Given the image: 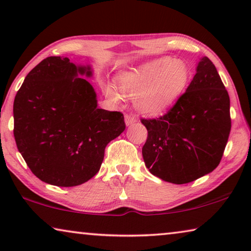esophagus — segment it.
<instances>
[{"mask_svg": "<svg viewBox=\"0 0 251 251\" xmlns=\"http://www.w3.org/2000/svg\"><path fill=\"white\" fill-rule=\"evenodd\" d=\"M125 120H126V126H131V125H133V123L137 122V118L134 117L133 114H126Z\"/></svg>", "mask_w": 251, "mask_h": 251, "instance_id": "esophagus-1", "label": "esophagus"}]
</instances>
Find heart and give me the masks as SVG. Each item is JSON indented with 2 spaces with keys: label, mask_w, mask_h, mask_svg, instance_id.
<instances>
[{
  "label": "heart",
  "mask_w": 251,
  "mask_h": 251,
  "mask_svg": "<svg viewBox=\"0 0 251 251\" xmlns=\"http://www.w3.org/2000/svg\"><path fill=\"white\" fill-rule=\"evenodd\" d=\"M190 82V71L183 61L160 58L119 76L120 87L126 95H136L137 109L142 113H164L177 102ZM106 95L121 101L123 94L112 84L104 86Z\"/></svg>",
  "instance_id": "1"
}]
</instances>
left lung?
<instances>
[{
	"label": "left lung",
	"mask_w": 251,
	"mask_h": 251,
	"mask_svg": "<svg viewBox=\"0 0 251 251\" xmlns=\"http://www.w3.org/2000/svg\"><path fill=\"white\" fill-rule=\"evenodd\" d=\"M148 130L142 147L152 175L186 184L218 167L231 130L230 98L214 64L203 57L183 95L156 119H141Z\"/></svg>",
	"instance_id": "obj_1"
}]
</instances>
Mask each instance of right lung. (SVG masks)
<instances>
[{
  "mask_svg": "<svg viewBox=\"0 0 251 251\" xmlns=\"http://www.w3.org/2000/svg\"><path fill=\"white\" fill-rule=\"evenodd\" d=\"M90 67L48 57L25 76L13 103L18 150L42 182L77 186L100 171L106 145L125 131L118 111L99 109Z\"/></svg>",
  "mask_w": 251,
  "mask_h": 251,
  "instance_id": "1",
  "label": "right lung"
}]
</instances>
